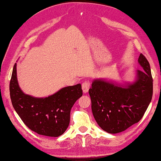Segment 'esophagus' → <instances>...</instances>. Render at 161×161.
<instances>
[{
    "label": "esophagus",
    "mask_w": 161,
    "mask_h": 161,
    "mask_svg": "<svg viewBox=\"0 0 161 161\" xmlns=\"http://www.w3.org/2000/svg\"><path fill=\"white\" fill-rule=\"evenodd\" d=\"M90 87V83L89 81H85L84 83L82 84V89L84 93H87Z\"/></svg>",
    "instance_id": "esophagus-1"
}]
</instances>
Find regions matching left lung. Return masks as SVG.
Returning a JSON list of instances; mask_svg holds the SVG:
<instances>
[{
	"instance_id": "obj_1",
	"label": "left lung",
	"mask_w": 161,
	"mask_h": 161,
	"mask_svg": "<svg viewBox=\"0 0 161 161\" xmlns=\"http://www.w3.org/2000/svg\"><path fill=\"white\" fill-rule=\"evenodd\" d=\"M138 62L144 71H137V80L127 86L95 80L89 94L94 118L103 130L123 132L143 117L153 95L150 64L142 53Z\"/></svg>"
}]
</instances>
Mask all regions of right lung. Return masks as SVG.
Returning a JSON list of instances; mask_svg holds the SVG:
<instances>
[{"instance_id": "add662e5", "label": "right lung", "mask_w": 161, "mask_h": 161, "mask_svg": "<svg viewBox=\"0 0 161 161\" xmlns=\"http://www.w3.org/2000/svg\"><path fill=\"white\" fill-rule=\"evenodd\" d=\"M10 95L14 110L24 123L38 135L59 137L67 129L71 109L83 95L81 85L65 87L45 98L24 94L18 85L14 64L10 82Z\"/></svg>"}]
</instances>
